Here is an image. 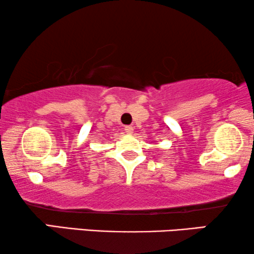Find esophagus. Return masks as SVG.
I'll return each mask as SVG.
<instances>
[{
  "instance_id": "34e87169",
  "label": "esophagus",
  "mask_w": 254,
  "mask_h": 254,
  "mask_svg": "<svg viewBox=\"0 0 254 254\" xmlns=\"http://www.w3.org/2000/svg\"><path fill=\"white\" fill-rule=\"evenodd\" d=\"M133 130H134V128L131 127V126H126V127H125V131H126L127 134H131V133H133Z\"/></svg>"
}]
</instances>
